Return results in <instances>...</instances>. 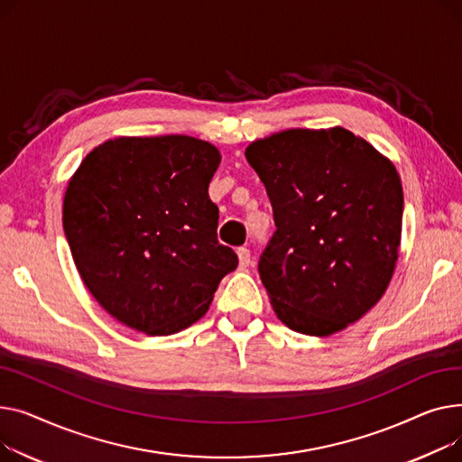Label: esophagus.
<instances>
[{"mask_svg": "<svg viewBox=\"0 0 462 462\" xmlns=\"http://www.w3.org/2000/svg\"><path fill=\"white\" fill-rule=\"evenodd\" d=\"M236 255H238V264L240 268H248L252 264V254L248 248H238L236 250Z\"/></svg>", "mask_w": 462, "mask_h": 462, "instance_id": "34e87169", "label": "esophagus"}]
</instances>
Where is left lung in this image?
Wrapping results in <instances>:
<instances>
[{"label": "left lung", "instance_id": "obj_1", "mask_svg": "<svg viewBox=\"0 0 462 462\" xmlns=\"http://www.w3.org/2000/svg\"><path fill=\"white\" fill-rule=\"evenodd\" d=\"M244 154L274 208L259 274L276 317L315 337L345 330L384 296L397 264L393 162L343 126L280 130Z\"/></svg>", "mask_w": 462, "mask_h": 462}]
</instances>
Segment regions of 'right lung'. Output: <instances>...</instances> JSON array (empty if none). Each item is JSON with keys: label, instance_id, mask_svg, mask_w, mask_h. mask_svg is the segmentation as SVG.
<instances>
[{"label": "right lung", "instance_id": "add662e5", "mask_svg": "<svg viewBox=\"0 0 462 462\" xmlns=\"http://www.w3.org/2000/svg\"><path fill=\"white\" fill-rule=\"evenodd\" d=\"M220 149L192 135H119L69 179L63 227L95 300L125 327L171 336L207 311L235 252L216 238Z\"/></svg>", "mask_w": 462, "mask_h": 462}]
</instances>
